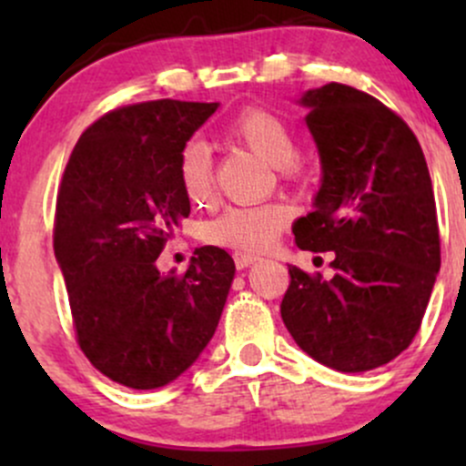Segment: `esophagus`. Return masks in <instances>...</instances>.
Instances as JSON below:
<instances>
[{"label":"esophagus","mask_w":466,"mask_h":466,"mask_svg":"<svg viewBox=\"0 0 466 466\" xmlns=\"http://www.w3.org/2000/svg\"><path fill=\"white\" fill-rule=\"evenodd\" d=\"M258 260V256L248 254V251H234V263H237V269H248L249 265H254Z\"/></svg>","instance_id":"esophagus-1"}]
</instances>
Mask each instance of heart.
<instances>
[{"label":"heart","mask_w":466,"mask_h":466,"mask_svg":"<svg viewBox=\"0 0 466 466\" xmlns=\"http://www.w3.org/2000/svg\"><path fill=\"white\" fill-rule=\"evenodd\" d=\"M226 136L243 144L267 164L276 166L282 179L300 177L302 166L296 159L298 137L291 125L267 106H245L228 122ZM179 184L190 203L203 206L215 195L212 157L206 144H186L177 164ZM289 221V208L282 203L229 206L201 228L203 243L237 251H263L274 243Z\"/></svg>","instance_id":"b5f03b06"}]
</instances>
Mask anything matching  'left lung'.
<instances>
[{
	"instance_id": "obj_1",
	"label": "left lung",
	"mask_w": 466,
	"mask_h": 466,
	"mask_svg": "<svg viewBox=\"0 0 466 466\" xmlns=\"http://www.w3.org/2000/svg\"><path fill=\"white\" fill-rule=\"evenodd\" d=\"M322 157L315 210L296 245L333 251V278L289 267L280 304L296 344L339 372L392 361L419 333L441 269L436 199L425 155L397 111L350 85L302 98Z\"/></svg>"
}]
</instances>
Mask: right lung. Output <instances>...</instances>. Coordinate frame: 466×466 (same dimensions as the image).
<instances>
[{"label": "right lung", "mask_w": 466, "mask_h": 466, "mask_svg": "<svg viewBox=\"0 0 466 466\" xmlns=\"http://www.w3.org/2000/svg\"><path fill=\"white\" fill-rule=\"evenodd\" d=\"M217 103L148 100L92 122L69 155L56 195L55 254L83 355L111 381L162 388L215 335L234 260L199 248L184 274L162 276V254L190 201L179 155Z\"/></svg>", "instance_id": "obj_1"}]
</instances>
